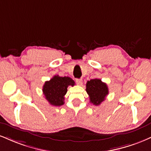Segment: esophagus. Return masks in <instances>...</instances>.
Here are the masks:
<instances>
[{
  "label": "esophagus",
  "instance_id": "obj_1",
  "mask_svg": "<svg viewBox=\"0 0 151 151\" xmlns=\"http://www.w3.org/2000/svg\"><path fill=\"white\" fill-rule=\"evenodd\" d=\"M76 82L78 85H81L82 83V79H76Z\"/></svg>",
  "mask_w": 151,
  "mask_h": 151
}]
</instances>
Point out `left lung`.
I'll list each match as a JSON object with an SVG mask.
<instances>
[{
  "label": "left lung",
  "mask_w": 151,
  "mask_h": 151,
  "mask_svg": "<svg viewBox=\"0 0 151 151\" xmlns=\"http://www.w3.org/2000/svg\"><path fill=\"white\" fill-rule=\"evenodd\" d=\"M86 91L90 99V102L95 105H99L105 99L109 93L107 84L101 79H91L86 83Z\"/></svg>",
  "instance_id": "left-lung-1"
}]
</instances>
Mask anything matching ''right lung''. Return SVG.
I'll return each instance as SVG.
<instances>
[{"label": "right lung", "mask_w": 151, "mask_h": 151, "mask_svg": "<svg viewBox=\"0 0 151 151\" xmlns=\"http://www.w3.org/2000/svg\"><path fill=\"white\" fill-rule=\"evenodd\" d=\"M75 82L69 77L54 76L50 81L45 82L43 86V93L45 99L50 105L61 106L64 104L65 96L69 86H74Z\"/></svg>", "instance_id": "obj_1"}]
</instances>
